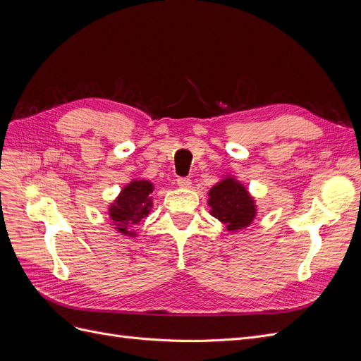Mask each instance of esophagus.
Segmentation results:
<instances>
[{"label": "esophagus", "instance_id": "esophagus-1", "mask_svg": "<svg viewBox=\"0 0 361 361\" xmlns=\"http://www.w3.org/2000/svg\"><path fill=\"white\" fill-rule=\"evenodd\" d=\"M178 185L180 188H190L191 187V179L190 178H179Z\"/></svg>", "mask_w": 361, "mask_h": 361}]
</instances>
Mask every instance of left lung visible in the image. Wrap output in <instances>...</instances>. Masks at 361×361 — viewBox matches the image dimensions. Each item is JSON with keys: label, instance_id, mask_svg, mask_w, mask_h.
<instances>
[{"label": "left lung", "instance_id": "8db88e82", "mask_svg": "<svg viewBox=\"0 0 361 361\" xmlns=\"http://www.w3.org/2000/svg\"><path fill=\"white\" fill-rule=\"evenodd\" d=\"M207 195L211 215L224 223L228 232L243 231L255 221L257 215L256 200L236 176L224 174V178L214 185Z\"/></svg>", "mask_w": 361, "mask_h": 361}]
</instances>
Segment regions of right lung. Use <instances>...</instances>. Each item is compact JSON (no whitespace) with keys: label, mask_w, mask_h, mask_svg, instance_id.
<instances>
[{"label":"right lung","mask_w":361,"mask_h":361,"mask_svg":"<svg viewBox=\"0 0 361 361\" xmlns=\"http://www.w3.org/2000/svg\"><path fill=\"white\" fill-rule=\"evenodd\" d=\"M154 190L155 185L147 179H133L125 185L113 203L108 206V216L117 233L137 238V232L130 231V227L150 214V209L154 207V197L150 194Z\"/></svg>","instance_id":"obj_1"}]
</instances>
